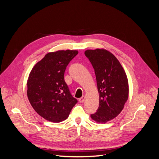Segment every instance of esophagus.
<instances>
[{
	"label": "esophagus",
	"instance_id": "obj_1",
	"mask_svg": "<svg viewBox=\"0 0 159 159\" xmlns=\"http://www.w3.org/2000/svg\"><path fill=\"white\" fill-rule=\"evenodd\" d=\"M84 101H85V97H84V96H82V97L79 99V102L80 103H83Z\"/></svg>",
	"mask_w": 159,
	"mask_h": 159
}]
</instances>
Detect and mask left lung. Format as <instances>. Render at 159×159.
<instances>
[{"label":"left lung","instance_id":"8db88e82","mask_svg":"<svg viewBox=\"0 0 159 159\" xmlns=\"http://www.w3.org/2000/svg\"><path fill=\"white\" fill-rule=\"evenodd\" d=\"M85 55L93 66L99 94L97 112L91 117L105 123L121 112L129 97V84L125 71L112 53L105 49L87 50Z\"/></svg>","mask_w":159,"mask_h":159}]
</instances>
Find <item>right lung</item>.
<instances>
[{"label":"right lung","mask_w":159,"mask_h":159,"mask_svg":"<svg viewBox=\"0 0 159 159\" xmlns=\"http://www.w3.org/2000/svg\"><path fill=\"white\" fill-rule=\"evenodd\" d=\"M78 50L49 52L33 67L27 81V96L35 111L53 123L68 117L78 102L64 81V72Z\"/></svg>","instance_id":"1"}]
</instances>
